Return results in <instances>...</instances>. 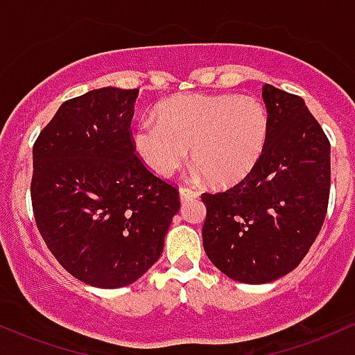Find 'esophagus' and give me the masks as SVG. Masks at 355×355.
I'll use <instances>...</instances> for the list:
<instances>
[{
    "label": "esophagus",
    "instance_id": "obj_1",
    "mask_svg": "<svg viewBox=\"0 0 355 355\" xmlns=\"http://www.w3.org/2000/svg\"><path fill=\"white\" fill-rule=\"evenodd\" d=\"M198 192L193 189H189V187H180V198L182 200H192V198H197Z\"/></svg>",
    "mask_w": 355,
    "mask_h": 355
}]
</instances>
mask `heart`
<instances>
[{"label": "heart", "instance_id": "heart-1", "mask_svg": "<svg viewBox=\"0 0 355 355\" xmlns=\"http://www.w3.org/2000/svg\"><path fill=\"white\" fill-rule=\"evenodd\" d=\"M158 124L143 121L133 146L158 177L168 178L192 157L214 185H231L258 163L268 139V112L254 96L180 94L157 107Z\"/></svg>", "mask_w": 355, "mask_h": 355}]
</instances>
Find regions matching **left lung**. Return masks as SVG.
Listing matches in <instances>:
<instances>
[{
	"label": "left lung",
	"mask_w": 355,
	"mask_h": 355,
	"mask_svg": "<svg viewBox=\"0 0 355 355\" xmlns=\"http://www.w3.org/2000/svg\"><path fill=\"white\" fill-rule=\"evenodd\" d=\"M268 139L236 185L202 193L205 254L236 282L270 283L302 263L320 232L330 193V141L305 101L263 87Z\"/></svg>",
	"instance_id": "obj_1"
}]
</instances>
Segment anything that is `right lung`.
Returning <instances> with one entry per match:
<instances>
[{"label": "right lung", "instance_id": "obj_1", "mask_svg": "<svg viewBox=\"0 0 355 355\" xmlns=\"http://www.w3.org/2000/svg\"><path fill=\"white\" fill-rule=\"evenodd\" d=\"M138 89L65 101L33 145L35 222L58 263L97 288L135 283L157 263L178 189L151 173L131 133Z\"/></svg>", "mask_w": 355, "mask_h": 355}]
</instances>
